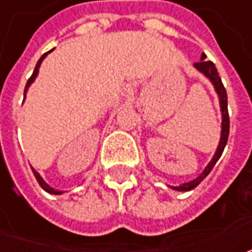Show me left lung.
<instances>
[{
	"label": "left lung",
	"instance_id": "left-lung-1",
	"mask_svg": "<svg viewBox=\"0 0 252 252\" xmlns=\"http://www.w3.org/2000/svg\"><path fill=\"white\" fill-rule=\"evenodd\" d=\"M193 65L198 68L200 73L205 74L209 80L213 83L215 88H216V92L219 94L220 108H221V115H223V122H221V137H220V143H219L216 154L213 156V158L209 162L208 167L205 168V171H203L196 179H193V181H190V182H187V184H182V185H179V187H174V189H177V190H190V189L196 188L199 184L208 177V174L212 171V168L215 167V164L218 162V160L220 158V156H221V153L224 150V147H226V144H227L228 131H230V119H228L227 111V92H226V88H224V85H223L220 77H219L216 65L212 63V62H209V60H205V54H202V60L198 62V63H195Z\"/></svg>",
	"mask_w": 252,
	"mask_h": 252
}]
</instances>
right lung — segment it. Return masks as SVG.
<instances>
[{"label":"right lung","mask_w":252,"mask_h":252,"mask_svg":"<svg viewBox=\"0 0 252 252\" xmlns=\"http://www.w3.org/2000/svg\"><path fill=\"white\" fill-rule=\"evenodd\" d=\"M46 56H47V53H44L43 56H42V57L39 59V62H37V64H36V67H34L33 74L31 75V78H29V80H28V83H26V87H25V92H26V90H28V87H29L31 84L33 83V80H34V78H36V75H37V73H39V67H40V63L43 62V59H44V57H46ZM32 171H33L34 178L37 179L39 185H40V187H42V188H43L44 190H46V192H49V193H54V195H59V193H62V190H56V189H53V188H52V187H49V185H47V184H46V182H44V181H43V178H42V177L39 175V172H37L36 169L32 168Z\"/></svg>","instance_id":"right-lung-1"}]
</instances>
